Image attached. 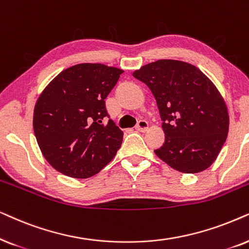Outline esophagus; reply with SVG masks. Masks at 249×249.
<instances>
[{
	"label": "esophagus",
	"mask_w": 249,
	"mask_h": 249,
	"mask_svg": "<svg viewBox=\"0 0 249 249\" xmlns=\"http://www.w3.org/2000/svg\"><path fill=\"white\" fill-rule=\"evenodd\" d=\"M148 127H149L148 122L143 121V119H140V121L138 122V125L135 126V128H137V130L140 131V132H145L148 130Z\"/></svg>",
	"instance_id": "34e87169"
}]
</instances>
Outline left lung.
I'll return each instance as SVG.
<instances>
[{
  "mask_svg": "<svg viewBox=\"0 0 249 249\" xmlns=\"http://www.w3.org/2000/svg\"><path fill=\"white\" fill-rule=\"evenodd\" d=\"M148 85L163 121L165 142L155 154L181 173L211 166L229 132L227 105L213 82L196 66L163 59L133 72Z\"/></svg>",
  "mask_w": 249,
  "mask_h": 249,
  "instance_id": "obj_1",
  "label": "left lung"
}]
</instances>
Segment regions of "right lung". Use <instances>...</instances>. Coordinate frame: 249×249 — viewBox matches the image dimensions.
<instances>
[{"label": "right lung", "instance_id": "add662e5", "mask_svg": "<svg viewBox=\"0 0 249 249\" xmlns=\"http://www.w3.org/2000/svg\"><path fill=\"white\" fill-rule=\"evenodd\" d=\"M122 69L102 64L71 66L55 76L36 101L33 127L51 166L88 178L107 165L121 147L122 130L109 119L105 99Z\"/></svg>", "mask_w": 249, "mask_h": 249}]
</instances>
